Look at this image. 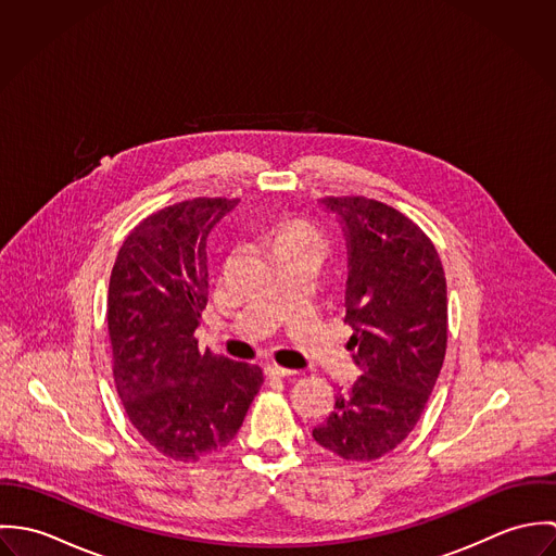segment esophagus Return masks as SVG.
Returning a JSON list of instances; mask_svg holds the SVG:
<instances>
[{
    "instance_id": "obj_1",
    "label": "esophagus",
    "mask_w": 556,
    "mask_h": 556,
    "mask_svg": "<svg viewBox=\"0 0 556 556\" xmlns=\"http://www.w3.org/2000/svg\"><path fill=\"white\" fill-rule=\"evenodd\" d=\"M265 375H267V377H274V379H285V377H293L295 370L282 368V366H278L276 362H271V364L265 366Z\"/></svg>"
}]
</instances>
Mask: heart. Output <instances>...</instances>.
I'll use <instances>...</instances> for the list:
<instances>
[{
	"mask_svg": "<svg viewBox=\"0 0 556 556\" xmlns=\"http://www.w3.org/2000/svg\"><path fill=\"white\" fill-rule=\"evenodd\" d=\"M274 243H276V250L289 248V245H311L320 250L323 239L313 225L304 220H289L274 231Z\"/></svg>",
	"mask_w": 556,
	"mask_h": 556,
	"instance_id": "heart-1",
	"label": "heart"
}]
</instances>
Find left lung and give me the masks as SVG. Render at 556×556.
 Here are the masks:
<instances>
[{"instance_id":"left-lung-1","label":"left lung","mask_w":556,"mask_h":556,"mask_svg":"<svg viewBox=\"0 0 556 556\" xmlns=\"http://www.w3.org/2000/svg\"><path fill=\"white\" fill-rule=\"evenodd\" d=\"M349 252L346 317L362 377L338 392L313 430L346 460H377L415 428L447 346V285L426 233L394 207L364 197H327Z\"/></svg>"}]
</instances>
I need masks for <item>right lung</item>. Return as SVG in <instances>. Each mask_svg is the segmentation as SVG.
I'll return each instance as SVG.
<instances>
[{
	"instance_id": "right-lung-1",
	"label": "right lung",
	"mask_w": 556,
	"mask_h": 556,
	"mask_svg": "<svg viewBox=\"0 0 556 556\" xmlns=\"http://www.w3.org/2000/svg\"><path fill=\"white\" fill-rule=\"evenodd\" d=\"M192 199L148 216L117 252L106 302L113 377L124 408L160 454L199 460L238 434L263 386L256 364L199 351L207 236L236 210Z\"/></svg>"
}]
</instances>
